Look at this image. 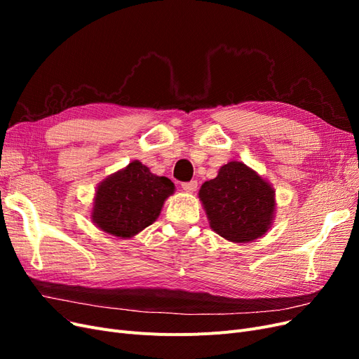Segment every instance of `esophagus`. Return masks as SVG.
<instances>
[{
	"label": "esophagus",
	"mask_w": 359,
	"mask_h": 359,
	"mask_svg": "<svg viewBox=\"0 0 359 359\" xmlns=\"http://www.w3.org/2000/svg\"><path fill=\"white\" fill-rule=\"evenodd\" d=\"M182 190L186 193H194L198 189V181H189V182H182L181 184Z\"/></svg>",
	"instance_id": "34e87169"
}]
</instances>
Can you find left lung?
<instances>
[{
  "mask_svg": "<svg viewBox=\"0 0 359 359\" xmlns=\"http://www.w3.org/2000/svg\"><path fill=\"white\" fill-rule=\"evenodd\" d=\"M211 229L224 240L245 244L264 236L274 220L276 191L243 161H229L199 190Z\"/></svg>",
  "mask_w": 359,
  "mask_h": 359,
  "instance_id": "8db88e82",
  "label": "left lung"
}]
</instances>
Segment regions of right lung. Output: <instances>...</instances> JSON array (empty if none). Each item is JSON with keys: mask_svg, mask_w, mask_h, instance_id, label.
I'll use <instances>...</instances> for the list:
<instances>
[{"mask_svg": "<svg viewBox=\"0 0 359 359\" xmlns=\"http://www.w3.org/2000/svg\"><path fill=\"white\" fill-rule=\"evenodd\" d=\"M173 191L175 186L169 178L154 175L133 160L97 186L91 220L100 231L128 240L158 219Z\"/></svg>", "mask_w": 359, "mask_h": 359, "instance_id": "add662e5", "label": "right lung"}]
</instances>
